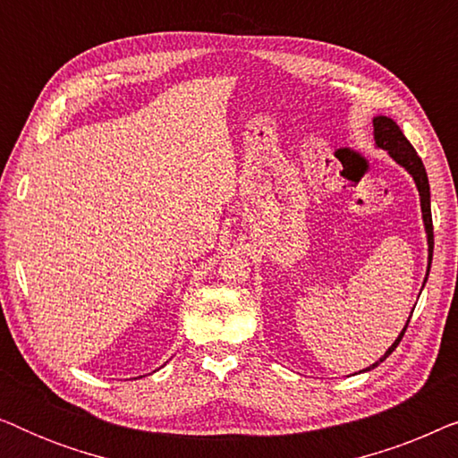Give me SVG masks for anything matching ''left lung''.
Masks as SVG:
<instances>
[{
	"label": "left lung",
	"mask_w": 458,
	"mask_h": 458,
	"mask_svg": "<svg viewBox=\"0 0 458 458\" xmlns=\"http://www.w3.org/2000/svg\"><path fill=\"white\" fill-rule=\"evenodd\" d=\"M373 140H375V146L379 149H386L387 154H390V158L396 162L404 168L406 173L411 174L412 181H415L417 185V191H419V202H421V215H423V225H425V235H428V273H425V281H428V275H429V268H431V256H434V225H431V193H429V181H428V173H425V166L421 158H419L415 148L411 146V141L406 140L403 131L396 123L392 121L390 116H373ZM423 281V285H425ZM411 321V317H409ZM409 321H406L404 329L400 331V335L396 337V342L392 344L390 348L386 350V354L381 356L377 362H373L371 367H367L365 371H371L379 365V362H384L387 356H390L396 346L403 340L406 327H409Z\"/></svg>",
	"instance_id": "left-lung-1"
}]
</instances>
